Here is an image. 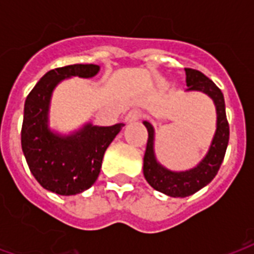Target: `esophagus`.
Wrapping results in <instances>:
<instances>
[{"instance_id":"esophagus-1","label":"esophagus","mask_w":254,"mask_h":254,"mask_svg":"<svg viewBox=\"0 0 254 254\" xmlns=\"http://www.w3.org/2000/svg\"><path fill=\"white\" fill-rule=\"evenodd\" d=\"M141 117H142V112L139 111V109H131V111L127 112V115L125 116V121H127V123H135V121H138Z\"/></svg>"}]
</instances>
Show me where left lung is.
Listing matches in <instances>:
<instances>
[{"label": "left lung", "mask_w": 254, "mask_h": 254, "mask_svg": "<svg viewBox=\"0 0 254 254\" xmlns=\"http://www.w3.org/2000/svg\"><path fill=\"white\" fill-rule=\"evenodd\" d=\"M187 91H201L213 100L217 112V127L213 141L204 159L195 169L189 171L174 173L157 163L154 158L153 142L154 129L145 121L149 137H147L146 151L143 157V175L147 183L159 192L166 193L173 197H186L197 192L216 177L224 159L229 141V124L225 115L224 96L220 88L212 80H209L204 73L192 68H185Z\"/></svg>", "instance_id": "left-lung-1"}]
</instances>
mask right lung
Here are the masks:
<instances>
[{
    "mask_svg": "<svg viewBox=\"0 0 254 254\" xmlns=\"http://www.w3.org/2000/svg\"><path fill=\"white\" fill-rule=\"evenodd\" d=\"M99 69L96 64H71L51 69L26 97L22 151L38 183L58 195H76L95 183L104 153L124 127V124L113 127L88 124L67 137L55 134L47 127L50 97L55 85L69 76H95Z\"/></svg>",
    "mask_w": 254,
    "mask_h": 254,
    "instance_id": "1",
    "label": "right lung"
}]
</instances>
